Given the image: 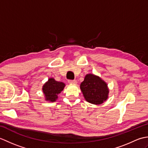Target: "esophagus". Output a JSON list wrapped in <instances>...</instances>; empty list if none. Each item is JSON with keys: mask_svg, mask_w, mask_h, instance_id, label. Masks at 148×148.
I'll return each mask as SVG.
<instances>
[{"mask_svg": "<svg viewBox=\"0 0 148 148\" xmlns=\"http://www.w3.org/2000/svg\"><path fill=\"white\" fill-rule=\"evenodd\" d=\"M69 83L70 84H76L77 83V81L76 79L74 80H68Z\"/></svg>", "mask_w": 148, "mask_h": 148, "instance_id": "34e87169", "label": "esophagus"}]
</instances>
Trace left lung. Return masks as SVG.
I'll return each instance as SVG.
<instances>
[{
	"label": "left lung",
	"mask_w": 148,
	"mask_h": 148,
	"mask_svg": "<svg viewBox=\"0 0 148 148\" xmlns=\"http://www.w3.org/2000/svg\"><path fill=\"white\" fill-rule=\"evenodd\" d=\"M80 88L86 101L93 104H101L108 97L107 84L101 78L92 74L86 75Z\"/></svg>",
	"instance_id": "left-lung-1"
}]
</instances>
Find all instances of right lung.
I'll return each mask as SVG.
<instances>
[{"label":"right lung","mask_w":148,"mask_h":148,"mask_svg":"<svg viewBox=\"0 0 148 148\" xmlns=\"http://www.w3.org/2000/svg\"><path fill=\"white\" fill-rule=\"evenodd\" d=\"M65 84L58 82L53 78H49L48 81L44 84L42 90L46 97V100L50 102H55L58 98V95L64 90Z\"/></svg>","instance_id":"right-lung-1"}]
</instances>
